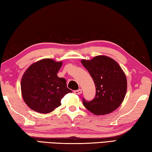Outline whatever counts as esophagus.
Segmentation results:
<instances>
[{
    "label": "esophagus",
    "mask_w": 152,
    "mask_h": 152,
    "mask_svg": "<svg viewBox=\"0 0 152 152\" xmlns=\"http://www.w3.org/2000/svg\"><path fill=\"white\" fill-rule=\"evenodd\" d=\"M74 92L76 94H80L82 93V90L81 89H78V90H76V91H74Z\"/></svg>",
    "instance_id": "1"
}]
</instances>
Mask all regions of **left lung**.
Wrapping results in <instances>:
<instances>
[{"label":"left lung","mask_w":152,"mask_h":152,"mask_svg":"<svg viewBox=\"0 0 152 152\" xmlns=\"http://www.w3.org/2000/svg\"><path fill=\"white\" fill-rule=\"evenodd\" d=\"M82 64L93 79L96 94L91 101L82 98L86 109L96 115H106L117 109L127 91V79L120 66L114 60L104 56L91 60H82Z\"/></svg>","instance_id":"left-lung-1"}]
</instances>
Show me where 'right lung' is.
I'll list each match as a JSON object with an SVG mask.
<instances>
[{"label": "right lung", "mask_w": 152, "mask_h": 152, "mask_svg": "<svg viewBox=\"0 0 152 152\" xmlns=\"http://www.w3.org/2000/svg\"><path fill=\"white\" fill-rule=\"evenodd\" d=\"M62 63L43 59L32 64L25 71L20 82L22 96L30 109L40 113L53 111L61 104L60 101L72 91L66 80L57 73Z\"/></svg>", "instance_id": "add662e5"}]
</instances>
